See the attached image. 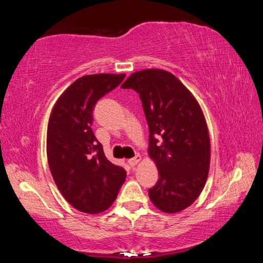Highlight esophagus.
Here are the masks:
<instances>
[{"label":"esophagus","mask_w":263,"mask_h":263,"mask_svg":"<svg viewBox=\"0 0 263 263\" xmlns=\"http://www.w3.org/2000/svg\"><path fill=\"white\" fill-rule=\"evenodd\" d=\"M140 155H136V157L135 158H133V159H130V160H128V164H130V166L131 167H136L137 166V164L138 163H139V161H140Z\"/></svg>","instance_id":"1"}]
</instances>
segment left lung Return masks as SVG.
Returning <instances> with one entry per match:
<instances>
[{"label":"left lung","instance_id":"left-lung-1","mask_svg":"<svg viewBox=\"0 0 263 263\" xmlns=\"http://www.w3.org/2000/svg\"><path fill=\"white\" fill-rule=\"evenodd\" d=\"M122 88L139 94L148 124V155L159 172L149 199L162 212L184 210L201 195L210 168V137L201 105L163 69L133 73Z\"/></svg>","mask_w":263,"mask_h":263}]
</instances>
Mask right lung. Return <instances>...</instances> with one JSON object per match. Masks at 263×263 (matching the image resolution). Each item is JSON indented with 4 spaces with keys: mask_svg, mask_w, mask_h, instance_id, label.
Here are the masks:
<instances>
[{
    "mask_svg": "<svg viewBox=\"0 0 263 263\" xmlns=\"http://www.w3.org/2000/svg\"><path fill=\"white\" fill-rule=\"evenodd\" d=\"M124 78L102 73L78 79L60 95L48 119L46 152L53 180L70 205L89 215L109 209L126 177L105 158L91 130L96 102Z\"/></svg>",
    "mask_w": 263,
    "mask_h": 263,
    "instance_id": "obj_1",
    "label": "right lung"
}]
</instances>
